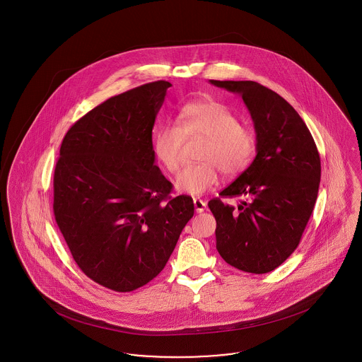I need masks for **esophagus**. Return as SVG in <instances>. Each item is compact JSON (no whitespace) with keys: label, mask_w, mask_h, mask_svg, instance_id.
Listing matches in <instances>:
<instances>
[{"label":"esophagus","mask_w":362,"mask_h":362,"mask_svg":"<svg viewBox=\"0 0 362 362\" xmlns=\"http://www.w3.org/2000/svg\"><path fill=\"white\" fill-rule=\"evenodd\" d=\"M192 202H194V208H195L197 213H202L206 209V202H205L204 199H201V198H194Z\"/></svg>","instance_id":"1"}]
</instances>
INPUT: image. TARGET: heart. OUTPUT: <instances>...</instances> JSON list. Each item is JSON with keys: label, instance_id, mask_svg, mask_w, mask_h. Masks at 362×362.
<instances>
[{"label": "heart", "instance_id": "obj_1", "mask_svg": "<svg viewBox=\"0 0 362 362\" xmlns=\"http://www.w3.org/2000/svg\"><path fill=\"white\" fill-rule=\"evenodd\" d=\"M205 138L198 164L187 165L175 179L179 192L199 195L218 183L220 170L236 176L246 170L255 157V131L239 123L234 112L214 100L195 101L182 107L179 124L163 123L154 131L151 148L158 163L176 172L183 161L186 141Z\"/></svg>", "mask_w": 362, "mask_h": 362}]
</instances>
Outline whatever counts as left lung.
I'll use <instances>...</instances> for the list:
<instances>
[{
  "mask_svg": "<svg viewBox=\"0 0 362 362\" xmlns=\"http://www.w3.org/2000/svg\"><path fill=\"white\" fill-rule=\"evenodd\" d=\"M242 95L255 134L257 156L221 197L243 196L235 209L221 198L208 206L216 218V249L249 274L281 265L299 245L319 192L321 163L315 139L297 110L253 81H211Z\"/></svg>",
  "mask_w": 362,
  "mask_h": 362,
  "instance_id": "left-lung-1",
  "label": "left lung"
}]
</instances>
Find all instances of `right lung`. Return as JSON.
<instances>
[{"label":"right lung","mask_w":362,"mask_h":362,"mask_svg":"<svg viewBox=\"0 0 362 362\" xmlns=\"http://www.w3.org/2000/svg\"><path fill=\"white\" fill-rule=\"evenodd\" d=\"M170 82L110 97L65 134L53 177V212L86 276L134 291L168 262L194 214L154 165L151 131Z\"/></svg>","instance_id":"obj_1"}]
</instances>
